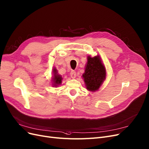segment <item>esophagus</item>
Segmentation results:
<instances>
[{
  "label": "esophagus",
  "instance_id": "obj_1",
  "mask_svg": "<svg viewBox=\"0 0 149 149\" xmlns=\"http://www.w3.org/2000/svg\"><path fill=\"white\" fill-rule=\"evenodd\" d=\"M70 76H71V78H73V79L75 78L76 76V71H71V73H70Z\"/></svg>",
  "mask_w": 149,
  "mask_h": 149
}]
</instances>
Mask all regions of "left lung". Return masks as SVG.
Masks as SVG:
<instances>
[{"instance_id":"obj_1","label":"left lung","mask_w":149,"mask_h":149,"mask_svg":"<svg viewBox=\"0 0 149 149\" xmlns=\"http://www.w3.org/2000/svg\"><path fill=\"white\" fill-rule=\"evenodd\" d=\"M106 70L99 56L87 57V63L85 73L82 77L84 79L87 89L95 92L97 91L105 79Z\"/></svg>"}]
</instances>
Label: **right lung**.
<instances>
[{
  "label": "right lung",
  "mask_w": 149,
  "mask_h": 149,
  "mask_svg": "<svg viewBox=\"0 0 149 149\" xmlns=\"http://www.w3.org/2000/svg\"><path fill=\"white\" fill-rule=\"evenodd\" d=\"M54 71V78H53V81H54V86H57L58 85L61 84L62 83V77L61 76L58 75V74H57V70L56 69H54L53 70Z\"/></svg>",
  "instance_id": "add662e5"
}]
</instances>
